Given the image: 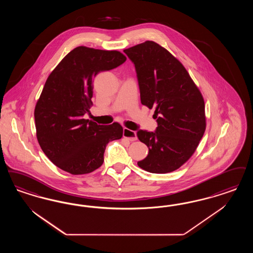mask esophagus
<instances>
[{"instance_id":"34e87169","label":"esophagus","mask_w":253,"mask_h":253,"mask_svg":"<svg viewBox=\"0 0 253 253\" xmlns=\"http://www.w3.org/2000/svg\"><path fill=\"white\" fill-rule=\"evenodd\" d=\"M123 137L127 138V139L130 140V141H134V140H136V138H137L135 131H131V130L127 129V128H124V129H123Z\"/></svg>"}]
</instances>
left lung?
<instances>
[{
	"label": "left lung",
	"instance_id": "1",
	"mask_svg": "<svg viewBox=\"0 0 253 253\" xmlns=\"http://www.w3.org/2000/svg\"><path fill=\"white\" fill-rule=\"evenodd\" d=\"M124 52L133 63L143 105L155 109V131H137L149 148L137 162L151 173L178 169L196 151L206 128L202 93L182 63L154 41H145Z\"/></svg>",
	"mask_w": 253,
	"mask_h": 253
}]
</instances>
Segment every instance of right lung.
Returning <instances> with one entry per match:
<instances>
[{
	"label": "right lung",
	"mask_w": 253,
	"mask_h": 253,
	"mask_svg": "<svg viewBox=\"0 0 253 253\" xmlns=\"http://www.w3.org/2000/svg\"><path fill=\"white\" fill-rule=\"evenodd\" d=\"M126 56L118 51L79 46L51 71L35 108L37 138L46 156L73 175L99 169L110 141L121 139L122 125H98L84 119L93 96L92 79L121 66Z\"/></svg>",
	"instance_id": "1"
}]
</instances>
